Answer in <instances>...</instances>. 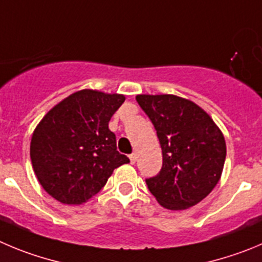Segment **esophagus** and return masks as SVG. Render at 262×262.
<instances>
[{"mask_svg":"<svg viewBox=\"0 0 262 262\" xmlns=\"http://www.w3.org/2000/svg\"><path fill=\"white\" fill-rule=\"evenodd\" d=\"M129 159H130L132 164H134V163H136V161H137V154L133 152L130 156H129Z\"/></svg>","mask_w":262,"mask_h":262,"instance_id":"esophagus-1","label":"esophagus"}]
</instances>
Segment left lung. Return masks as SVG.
<instances>
[{"label":"left lung","instance_id":"1","mask_svg":"<svg viewBox=\"0 0 262 262\" xmlns=\"http://www.w3.org/2000/svg\"><path fill=\"white\" fill-rule=\"evenodd\" d=\"M141 108L155 126L163 152L148 190L164 208L187 209L214 189L224 169L226 143L212 117L194 102L173 94H139Z\"/></svg>","mask_w":262,"mask_h":262}]
</instances>
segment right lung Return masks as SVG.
<instances>
[{"instance_id":"add662e5","label":"right lung","mask_w":262,"mask_h":262,"mask_svg":"<svg viewBox=\"0 0 262 262\" xmlns=\"http://www.w3.org/2000/svg\"><path fill=\"white\" fill-rule=\"evenodd\" d=\"M123 94L82 89L42 117L31 139V161L38 182L63 204H82L101 191L114 169L129 163L116 150L108 129Z\"/></svg>"}]
</instances>
